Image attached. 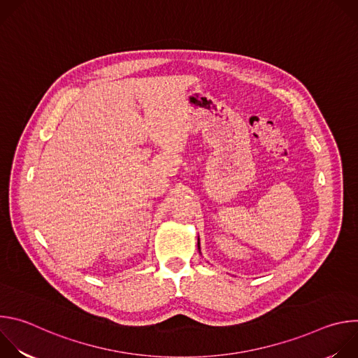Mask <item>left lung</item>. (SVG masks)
I'll list each match as a JSON object with an SVG mask.
<instances>
[{
	"label": "left lung",
	"mask_w": 358,
	"mask_h": 358,
	"mask_svg": "<svg viewBox=\"0 0 358 358\" xmlns=\"http://www.w3.org/2000/svg\"><path fill=\"white\" fill-rule=\"evenodd\" d=\"M198 249H199V239H198Z\"/></svg>",
	"instance_id": "left-lung-1"
}]
</instances>
